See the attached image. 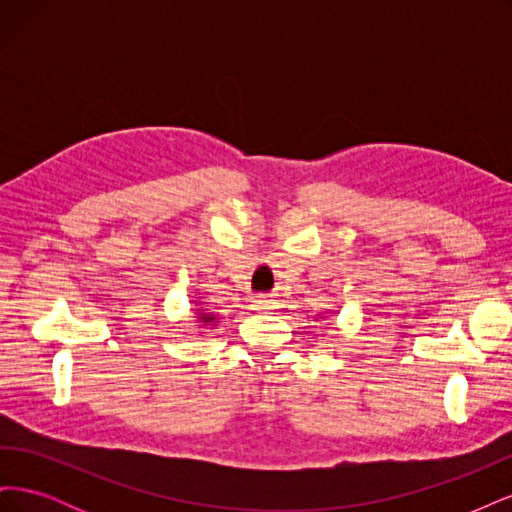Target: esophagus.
<instances>
[{
	"mask_svg": "<svg viewBox=\"0 0 512 512\" xmlns=\"http://www.w3.org/2000/svg\"><path fill=\"white\" fill-rule=\"evenodd\" d=\"M273 299H269V297H256L254 301H252V309H256V312H271L273 309Z\"/></svg>",
	"mask_w": 512,
	"mask_h": 512,
	"instance_id": "esophagus-1",
	"label": "esophagus"
}]
</instances>
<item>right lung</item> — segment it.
Segmentation results:
<instances>
[{
  "instance_id": "1",
  "label": "right lung",
  "mask_w": 512,
  "mask_h": 512,
  "mask_svg": "<svg viewBox=\"0 0 512 512\" xmlns=\"http://www.w3.org/2000/svg\"><path fill=\"white\" fill-rule=\"evenodd\" d=\"M194 318H196V329H207V327H215V324H218L220 320H218V314H213V312H209V309H205L203 305H196V309H194Z\"/></svg>"
}]
</instances>
